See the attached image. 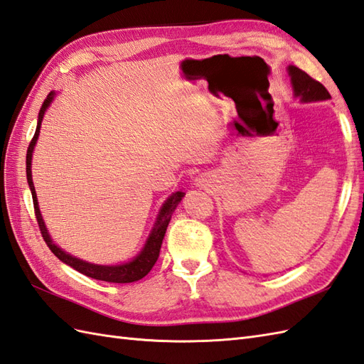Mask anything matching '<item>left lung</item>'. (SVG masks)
Listing matches in <instances>:
<instances>
[{"label": "left lung", "mask_w": 364, "mask_h": 364, "mask_svg": "<svg viewBox=\"0 0 364 364\" xmlns=\"http://www.w3.org/2000/svg\"><path fill=\"white\" fill-rule=\"evenodd\" d=\"M287 73L291 87H294V95L298 97L301 102H323L331 99V94L327 92L326 87L320 82H316L315 78L306 74L304 70H301L296 66H289Z\"/></svg>", "instance_id": "obj_1"}]
</instances>
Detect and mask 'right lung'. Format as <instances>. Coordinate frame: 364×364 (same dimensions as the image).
<instances>
[{
	"instance_id": "right-lung-1",
	"label": "right lung",
	"mask_w": 364,
	"mask_h": 364,
	"mask_svg": "<svg viewBox=\"0 0 364 364\" xmlns=\"http://www.w3.org/2000/svg\"><path fill=\"white\" fill-rule=\"evenodd\" d=\"M54 97H55V92H49V95L46 97V100H44L43 105H41V109L38 112L37 129H35V134H33L31 144H29V148H28V154H26V176H28V183H29V188H31V193H32L35 218H37V223H38V227H40V232H41L44 242L48 244L50 252L54 253L61 262L70 265V267L75 269L80 273L86 274V277L99 279V281H106V282H119V284L139 281L144 277H146L148 272L151 270L153 265L156 264V261L159 258V252H161L166 227L171 220L173 211L176 210L177 205H179V202L185 196V193L176 191L165 200L161 211H159L154 227H153L151 233H149V236L146 239L144 249H141L136 258L129 261V262L119 264V265H99V264H91V262H86L83 259H78V258H75V256L66 253L65 250H61L60 247L55 245L54 241H52L49 233H48V228H46V225H44V220H43V216L40 213L38 200H37V193H35V187H33V182H32V171H31L33 146H35V144H37L44 112H46L50 102L54 100Z\"/></svg>"
}]
</instances>
